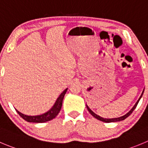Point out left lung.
I'll return each instance as SVG.
<instances>
[{
	"instance_id": "1",
	"label": "left lung",
	"mask_w": 148,
	"mask_h": 148,
	"mask_svg": "<svg viewBox=\"0 0 148 148\" xmlns=\"http://www.w3.org/2000/svg\"><path fill=\"white\" fill-rule=\"evenodd\" d=\"M144 90H145V89H144ZM144 90H143V93H142V94H141V96H140V97L139 98V99H138V100H137V102H136V104H135V105H134L133 108H132V109H131V110L129 111V112H127V113H126V115H123V116H121V117H119V118H115V119H104V118L100 117V116H99V115H97L96 113H94V112H93V111L91 110L89 108H88V105H86V108H87V109H88V112H89L90 113H91V115H92V116H94V117L95 118V119H98V120L101 121L105 122V123H110V122H117V121H123V120H124V119H126V118L129 117V115H130L132 113V112H133V111H134V110L135 108H136V105H137V104H138L139 101H140V99H141V97H142V96H143V93H144Z\"/></svg>"
}]
</instances>
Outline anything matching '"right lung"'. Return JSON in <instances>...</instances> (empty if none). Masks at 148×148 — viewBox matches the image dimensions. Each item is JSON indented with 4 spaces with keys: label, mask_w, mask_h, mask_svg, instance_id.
<instances>
[{
    "label": "right lung",
    "mask_w": 148,
    "mask_h": 148,
    "mask_svg": "<svg viewBox=\"0 0 148 148\" xmlns=\"http://www.w3.org/2000/svg\"><path fill=\"white\" fill-rule=\"evenodd\" d=\"M67 88H66L65 90H64L62 91V93L60 94V97L57 98L54 106L52 107L49 111L45 112V113L39 115H33V116H31V115H25V114L21 113L17 110H16V112H18V114L20 115L24 120H25L27 122H32V123H45L46 121H49L54 119L58 115L59 112H60V110L62 108V101L63 99H64V94L67 92Z\"/></svg>",
    "instance_id": "right-lung-1"
}]
</instances>
